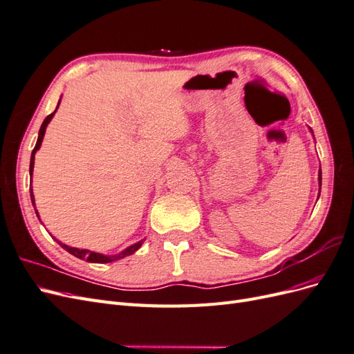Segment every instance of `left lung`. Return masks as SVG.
Segmentation results:
<instances>
[{"label":"left lung","instance_id":"8db88e82","mask_svg":"<svg viewBox=\"0 0 354 354\" xmlns=\"http://www.w3.org/2000/svg\"><path fill=\"white\" fill-rule=\"evenodd\" d=\"M320 186H322V173H320V171H319V187ZM319 194H320V192H319Z\"/></svg>","mask_w":354,"mask_h":354}]
</instances>
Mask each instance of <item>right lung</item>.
Returning <instances> with one entry per match:
<instances>
[{
  "instance_id": "right-lung-1",
  "label": "right lung",
  "mask_w": 354,
  "mask_h": 354,
  "mask_svg": "<svg viewBox=\"0 0 354 354\" xmlns=\"http://www.w3.org/2000/svg\"><path fill=\"white\" fill-rule=\"evenodd\" d=\"M59 103H60V100H59ZM57 108H59V104H57ZM57 108H56V111H57ZM56 111L53 112V113H50V115L46 118L44 122H42V125H41V128H39L38 140H37V145H35L34 151H32V155H30V165H29V174H30V176H32V171H34L35 153H37L38 149L41 147L42 138H44V134H46V128H47L48 122L51 121V118L55 116ZM30 201H32V205H35V203H34V194H32V187H30ZM35 212H37V209H35ZM37 216H38V212H37ZM38 218H39V216H38ZM56 241H57V239H56ZM143 242H145V241H138L137 243H134V245H131V246H128V248H125V250H124L122 252H120V254H115V255H103V254L93 252V251H88V250L73 248V246H68V245H65V243H62V242L57 241V243L62 246L63 250H66L68 252H71L72 255L77 257V259L85 260V261H88V263H102V264H103V263H112V261H116V260H121V259H124V257H127V255L134 254V252L143 245Z\"/></svg>"
}]
</instances>
